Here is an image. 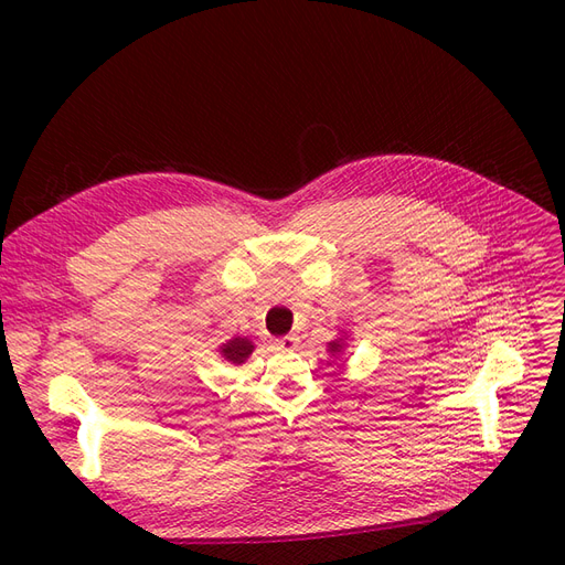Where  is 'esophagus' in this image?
<instances>
[{"instance_id": "1", "label": "esophagus", "mask_w": 565, "mask_h": 565, "mask_svg": "<svg viewBox=\"0 0 565 565\" xmlns=\"http://www.w3.org/2000/svg\"><path fill=\"white\" fill-rule=\"evenodd\" d=\"M273 347H276L278 351H295L299 347V337H295V334L280 337V339L273 341Z\"/></svg>"}]
</instances>
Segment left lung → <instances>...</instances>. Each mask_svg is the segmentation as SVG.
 Wrapping results in <instances>:
<instances>
[{"mask_svg": "<svg viewBox=\"0 0 565 565\" xmlns=\"http://www.w3.org/2000/svg\"><path fill=\"white\" fill-rule=\"evenodd\" d=\"M347 341H349V334H347L344 330H341V332H339V337H337V339H332L330 344H328V353H330V355H334V358H337V355H344V351H347Z\"/></svg>", "mask_w": 565, "mask_h": 565, "instance_id": "1", "label": "left lung"}]
</instances>
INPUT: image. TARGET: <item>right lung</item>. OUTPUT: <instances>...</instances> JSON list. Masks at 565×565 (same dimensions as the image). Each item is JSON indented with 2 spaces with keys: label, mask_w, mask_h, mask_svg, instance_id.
<instances>
[{
  "label": "right lung",
  "mask_w": 565,
  "mask_h": 565,
  "mask_svg": "<svg viewBox=\"0 0 565 565\" xmlns=\"http://www.w3.org/2000/svg\"><path fill=\"white\" fill-rule=\"evenodd\" d=\"M252 351H254V341L247 337H233L226 341V344L218 347V355L231 365H243L252 355Z\"/></svg>",
  "instance_id": "right-lung-1"
}]
</instances>
